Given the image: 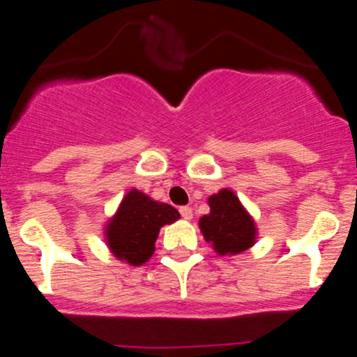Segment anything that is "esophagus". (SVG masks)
I'll return each instance as SVG.
<instances>
[{"instance_id": "1", "label": "esophagus", "mask_w": 357, "mask_h": 357, "mask_svg": "<svg viewBox=\"0 0 357 357\" xmlns=\"http://www.w3.org/2000/svg\"><path fill=\"white\" fill-rule=\"evenodd\" d=\"M181 216L184 218V220H191V218H193V209H191V207H188V206H184V207H181Z\"/></svg>"}]
</instances>
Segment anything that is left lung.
<instances>
[{
  "label": "left lung",
  "instance_id": "1",
  "mask_svg": "<svg viewBox=\"0 0 357 357\" xmlns=\"http://www.w3.org/2000/svg\"><path fill=\"white\" fill-rule=\"evenodd\" d=\"M209 207L211 213L200 218V230L218 254H239L254 245V222L232 191L222 189L213 195Z\"/></svg>",
  "mask_w": 357,
  "mask_h": 357
}]
</instances>
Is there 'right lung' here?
Returning <instances> with one entry per match:
<instances>
[{"mask_svg":"<svg viewBox=\"0 0 357 357\" xmlns=\"http://www.w3.org/2000/svg\"><path fill=\"white\" fill-rule=\"evenodd\" d=\"M178 218L181 214L175 207L153 202L137 189H132L107 225L109 248L118 259L139 266L146 263L155 250L160 227L173 223Z\"/></svg>","mask_w":357,"mask_h":357,"instance_id":"1","label":"right lung"}]
</instances>
